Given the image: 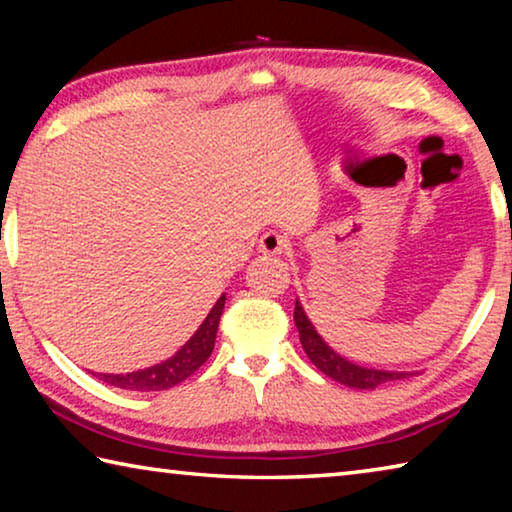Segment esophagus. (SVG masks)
<instances>
[{
    "label": "esophagus",
    "instance_id": "esophagus-1",
    "mask_svg": "<svg viewBox=\"0 0 512 512\" xmlns=\"http://www.w3.org/2000/svg\"><path fill=\"white\" fill-rule=\"evenodd\" d=\"M259 250H262L264 255H282L289 250V239L280 235V232L268 230L264 232L262 239H259Z\"/></svg>",
    "mask_w": 512,
    "mask_h": 512
}]
</instances>
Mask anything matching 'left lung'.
Masks as SVG:
<instances>
[{"label":"left lung","mask_w":512,"mask_h":512,"mask_svg":"<svg viewBox=\"0 0 512 512\" xmlns=\"http://www.w3.org/2000/svg\"><path fill=\"white\" fill-rule=\"evenodd\" d=\"M293 320H296V327L300 332V343H302V348H305L309 361L314 363L320 372H325L327 377L339 381V384H345L350 388H363V391H372V388L386 384V381L406 379L409 375H413V372L363 368V366H357V363L343 359L341 354H336L323 339H320L298 300H296V311H293Z\"/></svg>","instance_id":"obj_1"}]
</instances>
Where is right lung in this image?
<instances>
[{"label":"right lung","instance_id":"1","mask_svg":"<svg viewBox=\"0 0 512 512\" xmlns=\"http://www.w3.org/2000/svg\"><path fill=\"white\" fill-rule=\"evenodd\" d=\"M225 296L216 300L210 314L196 329V334L189 339L183 348H180L171 359L155 363L151 368L126 372V375H106V372H97V377L103 384H110L115 388H124V391H167V388L178 386L189 375L203 366L210 359L216 341V329H219V320L223 314Z\"/></svg>","mask_w":512,"mask_h":512}]
</instances>
